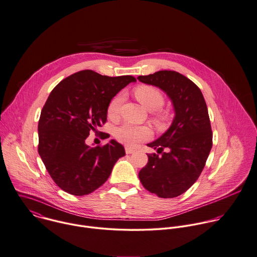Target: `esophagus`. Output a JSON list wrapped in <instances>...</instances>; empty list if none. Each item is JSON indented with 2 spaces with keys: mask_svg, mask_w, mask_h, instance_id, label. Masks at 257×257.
<instances>
[{
  "mask_svg": "<svg viewBox=\"0 0 257 257\" xmlns=\"http://www.w3.org/2000/svg\"><path fill=\"white\" fill-rule=\"evenodd\" d=\"M125 152H126L127 154H132L133 152H135V149H134V148H132V147L126 146V147H125Z\"/></svg>",
  "mask_w": 257,
  "mask_h": 257,
  "instance_id": "1",
  "label": "esophagus"
}]
</instances>
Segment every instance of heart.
I'll use <instances>...</instances> for the list:
<instances>
[{
	"label": "heart",
	"mask_w": 257,
	"mask_h": 257,
	"mask_svg": "<svg viewBox=\"0 0 257 257\" xmlns=\"http://www.w3.org/2000/svg\"><path fill=\"white\" fill-rule=\"evenodd\" d=\"M136 99L149 111L154 110V121L161 125L166 121V116L158 111L165 102L162 92L151 85H139L134 89ZM123 94L116 95L108 104L107 114L111 119H116L119 116L121 105L123 103ZM150 136V130L146 126H139L130 123H124L115 130V137L118 141L133 146L136 143L146 140Z\"/></svg>",
	"instance_id": "b5f03b06"
}]
</instances>
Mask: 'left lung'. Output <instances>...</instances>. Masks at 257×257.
I'll return each mask as SVG.
<instances>
[{"mask_svg":"<svg viewBox=\"0 0 257 257\" xmlns=\"http://www.w3.org/2000/svg\"><path fill=\"white\" fill-rule=\"evenodd\" d=\"M137 79L164 91L175 112L169 129L148 144L157 153L147 154L148 163L140 170L139 179L148 191L161 198L177 197L198 179L212 147L204 97L191 80L175 71H158Z\"/></svg>","mask_w":257,"mask_h":257,"instance_id":"left-lung-1","label":"left lung"}]
</instances>
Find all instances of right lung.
<instances>
[{
    "label": "right lung",
    "instance_id": "1",
    "mask_svg": "<svg viewBox=\"0 0 257 257\" xmlns=\"http://www.w3.org/2000/svg\"><path fill=\"white\" fill-rule=\"evenodd\" d=\"M132 76H102L92 70L62 80L50 93L38 124V152L54 182L76 196L87 195L109 178L125 155L123 145L111 140L90 147L85 140L107 121V107Z\"/></svg>",
    "mask_w": 257,
    "mask_h": 257
}]
</instances>
